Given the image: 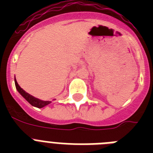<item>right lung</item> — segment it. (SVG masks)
Masks as SVG:
<instances>
[{
    "instance_id": "right-lung-1",
    "label": "right lung",
    "mask_w": 153,
    "mask_h": 153,
    "mask_svg": "<svg viewBox=\"0 0 153 153\" xmlns=\"http://www.w3.org/2000/svg\"><path fill=\"white\" fill-rule=\"evenodd\" d=\"M15 85H16V90L18 91V92L21 94V95L24 97V98L26 99V100L27 101V102H29L30 104L32 105H33V106L35 107H37V108H42V107L45 106V105H48L51 103V102H49V101H41V100H39V99H37V98H34V97H32V95H30V94H28L27 93H26L24 90H23L21 87H20L19 85H18L17 82H16V80L15 79Z\"/></svg>"
}]
</instances>
